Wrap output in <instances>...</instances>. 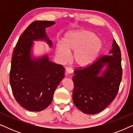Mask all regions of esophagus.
<instances>
[{
	"instance_id": "1",
	"label": "esophagus",
	"mask_w": 133,
	"mask_h": 133,
	"mask_svg": "<svg viewBox=\"0 0 133 133\" xmlns=\"http://www.w3.org/2000/svg\"><path fill=\"white\" fill-rule=\"evenodd\" d=\"M72 72H73V70H72L71 68H70V67H68V68H66V73L67 74H71Z\"/></svg>"
}]
</instances>
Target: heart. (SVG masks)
Returning a JSON list of instances; mask_svg holds the SVG:
<instances>
[{
    "instance_id": "obj_1",
    "label": "heart",
    "mask_w": 133,
    "mask_h": 133,
    "mask_svg": "<svg viewBox=\"0 0 133 133\" xmlns=\"http://www.w3.org/2000/svg\"><path fill=\"white\" fill-rule=\"evenodd\" d=\"M63 43L56 44V52L60 60L66 62L70 52H74L73 61L79 68H86L96 61L103 47L102 41L94 32L86 30L71 31L65 34Z\"/></svg>"
}]
</instances>
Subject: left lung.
<instances>
[{
    "mask_svg": "<svg viewBox=\"0 0 133 133\" xmlns=\"http://www.w3.org/2000/svg\"><path fill=\"white\" fill-rule=\"evenodd\" d=\"M109 53L88 67L74 71L72 101L82 112L95 114L115 99L122 81L121 52L113 39Z\"/></svg>",
    "mask_w": 133,
    "mask_h": 133,
    "instance_id": "1",
    "label": "left lung"
}]
</instances>
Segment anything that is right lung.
<instances>
[{"mask_svg": "<svg viewBox=\"0 0 133 133\" xmlns=\"http://www.w3.org/2000/svg\"><path fill=\"white\" fill-rule=\"evenodd\" d=\"M53 21H36L22 34L14 50L10 82L16 101L31 111H41L51 103L54 92L65 77L62 65L50 61L48 54L35 57L34 41H44L51 48L46 28Z\"/></svg>", "mask_w": 133, "mask_h": 133, "instance_id": "1", "label": "right lung"}]
</instances>
